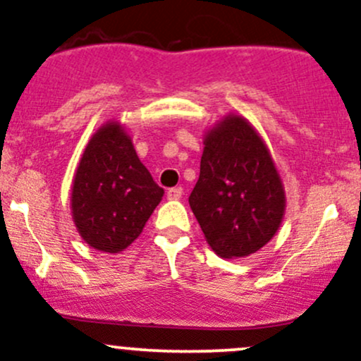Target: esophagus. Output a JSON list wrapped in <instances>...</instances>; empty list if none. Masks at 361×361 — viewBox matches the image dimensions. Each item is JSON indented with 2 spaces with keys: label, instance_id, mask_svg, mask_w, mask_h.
I'll use <instances>...</instances> for the list:
<instances>
[{
  "label": "esophagus",
  "instance_id": "34e87169",
  "mask_svg": "<svg viewBox=\"0 0 361 361\" xmlns=\"http://www.w3.org/2000/svg\"><path fill=\"white\" fill-rule=\"evenodd\" d=\"M181 195H183V188H181V187H174V188H169V190H168V199L169 200L181 199Z\"/></svg>",
  "mask_w": 361,
  "mask_h": 361
}]
</instances>
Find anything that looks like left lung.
<instances>
[{
    "label": "left lung",
    "mask_w": 361,
    "mask_h": 361,
    "mask_svg": "<svg viewBox=\"0 0 361 361\" xmlns=\"http://www.w3.org/2000/svg\"><path fill=\"white\" fill-rule=\"evenodd\" d=\"M188 202L216 254L244 257L270 242L286 197L271 155L245 119L226 117L206 136Z\"/></svg>",
    "instance_id": "left-lung-1"
}]
</instances>
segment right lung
Masks as SVG:
<instances>
[{
	"instance_id": "1",
	"label": "right lung",
	"mask_w": 361,
	"mask_h": 361,
	"mask_svg": "<svg viewBox=\"0 0 361 361\" xmlns=\"http://www.w3.org/2000/svg\"><path fill=\"white\" fill-rule=\"evenodd\" d=\"M162 195L130 136L111 123L82 154L72 185V216L91 247L119 252L142 233Z\"/></svg>"
}]
</instances>
